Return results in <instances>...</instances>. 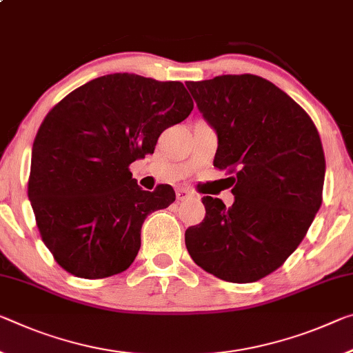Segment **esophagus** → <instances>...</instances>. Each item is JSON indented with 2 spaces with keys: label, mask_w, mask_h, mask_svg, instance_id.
Returning <instances> with one entry per match:
<instances>
[{
  "label": "esophagus",
  "mask_w": 353,
  "mask_h": 353,
  "mask_svg": "<svg viewBox=\"0 0 353 353\" xmlns=\"http://www.w3.org/2000/svg\"><path fill=\"white\" fill-rule=\"evenodd\" d=\"M176 196H177L179 201H185L188 198H192L193 193L188 192V190H185V188H181V190H177V192H176Z\"/></svg>",
  "instance_id": "1"
}]
</instances>
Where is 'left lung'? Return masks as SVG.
Wrapping results in <instances>:
<instances>
[{
	"label": "left lung",
	"mask_w": 353,
	"mask_h": 353,
	"mask_svg": "<svg viewBox=\"0 0 353 353\" xmlns=\"http://www.w3.org/2000/svg\"><path fill=\"white\" fill-rule=\"evenodd\" d=\"M185 85L218 135L214 166L234 174V204L204 196L205 216L185 231L187 250L216 278L259 281L297 250L321 209V137L306 111L262 77Z\"/></svg>",
	"instance_id": "left-lung-1"
}]
</instances>
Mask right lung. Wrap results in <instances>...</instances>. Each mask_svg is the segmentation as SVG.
Listing matches in <instances>:
<instances>
[{"label":"right lung","mask_w":353,"mask_h":353,"mask_svg":"<svg viewBox=\"0 0 353 353\" xmlns=\"http://www.w3.org/2000/svg\"><path fill=\"white\" fill-rule=\"evenodd\" d=\"M192 110L181 81L135 74L99 77L50 110L32 144L28 196L64 270L99 279L132 265L146 216L176 193L171 185L146 192L128 166L154 154L161 132Z\"/></svg>","instance_id":"1"}]
</instances>
